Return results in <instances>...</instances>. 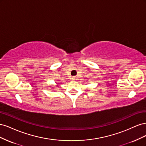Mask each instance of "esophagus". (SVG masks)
Masks as SVG:
<instances>
[{
    "label": "esophagus",
    "instance_id": "esophagus-1",
    "mask_svg": "<svg viewBox=\"0 0 146 146\" xmlns=\"http://www.w3.org/2000/svg\"><path fill=\"white\" fill-rule=\"evenodd\" d=\"M71 78H72V80H76V77H72Z\"/></svg>",
    "mask_w": 146,
    "mask_h": 146
}]
</instances>
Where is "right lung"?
Segmentation results:
<instances>
[{"label": "right lung", "mask_w": 146, "mask_h": 146, "mask_svg": "<svg viewBox=\"0 0 146 146\" xmlns=\"http://www.w3.org/2000/svg\"><path fill=\"white\" fill-rule=\"evenodd\" d=\"M56 86H60V85H59V84H58V85H56Z\"/></svg>", "instance_id": "1"}]
</instances>
